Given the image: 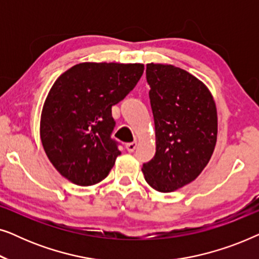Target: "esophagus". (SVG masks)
Wrapping results in <instances>:
<instances>
[{"mask_svg": "<svg viewBox=\"0 0 259 259\" xmlns=\"http://www.w3.org/2000/svg\"><path fill=\"white\" fill-rule=\"evenodd\" d=\"M137 146H138L137 141H132V143L126 144V150L128 152H134V150H136Z\"/></svg>", "mask_w": 259, "mask_h": 259, "instance_id": "34e87169", "label": "esophagus"}]
</instances>
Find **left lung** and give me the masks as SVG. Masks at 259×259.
Wrapping results in <instances>:
<instances>
[{
  "mask_svg": "<svg viewBox=\"0 0 259 259\" xmlns=\"http://www.w3.org/2000/svg\"><path fill=\"white\" fill-rule=\"evenodd\" d=\"M146 79L155 155L141 171L152 189L173 192L193 182L210 161L217 143V108L205 83L179 67L147 63Z\"/></svg>",
  "mask_w": 259,
  "mask_h": 259,
  "instance_id": "obj_1",
  "label": "left lung"
}]
</instances>
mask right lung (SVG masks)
Here are the masks:
<instances>
[{
  "instance_id": "1",
  "label": "right lung",
  "mask_w": 259,
  "mask_h": 259,
  "mask_svg": "<svg viewBox=\"0 0 259 259\" xmlns=\"http://www.w3.org/2000/svg\"><path fill=\"white\" fill-rule=\"evenodd\" d=\"M143 63L82 62L61 74L42 107L40 138L49 161L79 186L108 176L121 154L111 138L112 106L136 87Z\"/></svg>"
}]
</instances>
